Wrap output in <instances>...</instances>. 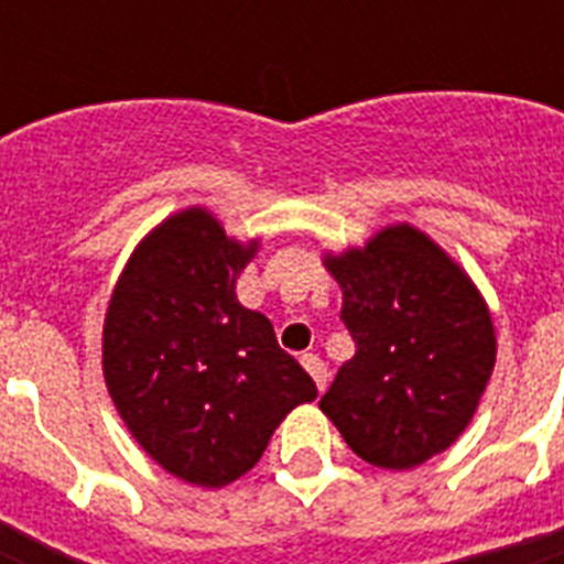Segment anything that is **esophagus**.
Here are the masks:
<instances>
[{
	"mask_svg": "<svg viewBox=\"0 0 564 564\" xmlns=\"http://www.w3.org/2000/svg\"><path fill=\"white\" fill-rule=\"evenodd\" d=\"M301 366L307 369V375L313 377V383H316V389H318V392H322V389H325V383H327L325 362L318 360L316 354H304V357H301Z\"/></svg>",
	"mask_w": 564,
	"mask_h": 564,
	"instance_id": "esophagus-1",
	"label": "esophagus"
}]
</instances>
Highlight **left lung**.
<instances>
[{"mask_svg":"<svg viewBox=\"0 0 564 564\" xmlns=\"http://www.w3.org/2000/svg\"><path fill=\"white\" fill-rule=\"evenodd\" d=\"M357 354L318 410L354 454L406 471L463 436L495 371L489 304L463 265L410 221L325 251Z\"/></svg>","mask_w":564,"mask_h":564,"instance_id":"left-lung-1","label":"left lung"}]
</instances>
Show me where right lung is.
Instances as JSON below:
<instances>
[{"mask_svg": "<svg viewBox=\"0 0 564 564\" xmlns=\"http://www.w3.org/2000/svg\"><path fill=\"white\" fill-rule=\"evenodd\" d=\"M257 248L207 207L172 213L131 251L101 327L105 386L128 433L202 489L251 471L278 424L318 394L272 322L239 304Z\"/></svg>", "mask_w": 564, "mask_h": 564, "instance_id": "1", "label": "right lung"}]
</instances>
